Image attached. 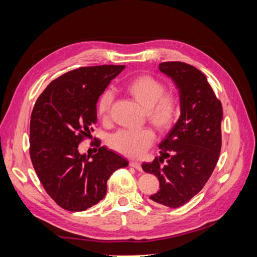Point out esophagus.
Instances as JSON below:
<instances>
[{
	"label": "esophagus",
	"instance_id": "1",
	"mask_svg": "<svg viewBox=\"0 0 257 257\" xmlns=\"http://www.w3.org/2000/svg\"><path fill=\"white\" fill-rule=\"evenodd\" d=\"M129 165L132 166V167H134V169H136L137 171H143V169H142V165L139 164L138 162H135V161H132V162H129Z\"/></svg>",
	"mask_w": 257,
	"mask_h": 257
}]
</instances>
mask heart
<instances>
[{"instance_id": "heart-1", "label": "heart", "mask_w": 257, "mask_h": 257, "mask_svg": "<svg viewBox=\"0 0 257 257\" xmlns=\"http://www.w3.org/2000/svg\"><path fill=\"white\" fill-rule=\"evenodd\" d=\"M125 90L145 109V115L149 123L160 133H166L179 119L181 105L179 97L171 92H165L162 81L148 74L135 76L127 84ZM113 102L110 90L101 93L96 102V112L102 119H106ZM154 133L151 129L138 132L119 130L109 138V145L113 151L128 157H141L154 143Z\"/></svg>"}]
</instances>
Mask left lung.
<instances>
[{"instance_id": "8db88e82", "label": "left lung", "mask_w": 257, "mask_h": 257, "mask_svg": "<svg viewBox=\"0 0 257 257\" xmlns=\"http://www.w3.org/2000/svg\"><path fill=\"white\" fill-rule=\"evenodd\" d=\"M179 90L181 115L160 144L161 156L144 163L157 176L160 190L154 202L179 208L202 190L217 165L221 149L222 105L202 72L182 62L160 64ZM165 160V166H161Z\"/></svg>"}]
</instances>
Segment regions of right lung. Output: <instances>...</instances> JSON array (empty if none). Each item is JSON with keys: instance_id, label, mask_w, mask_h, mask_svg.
<instances>
[{"instance_id": "add662e5", "label": "right lung", "mask_w": 257, "mask_h": 257, "mask_svg": "<svg viewBox=\"0 0 257 257\" xmlns=\"http://www.w3.org/2000/svg\"><path fill=\"white\" fill-rule=\"evenodd\" d=\"M123 65L80 67L59 76L36 101L30 120V157L41 184L68 211H84L104 198L106 182L128 162L100 146L94 155L78 145L96 123V102Z\"/></svg>"}]
</instances>
